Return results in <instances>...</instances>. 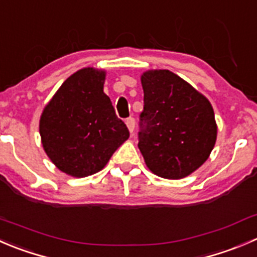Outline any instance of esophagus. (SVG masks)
<instances>
[{
	"label": "esophagus",
	"instance_id": "1",
	"mask_svg": "<svg viewBox=\"0 0 257 257\" xmlns=\"http://www.w3.org/2000/svg\"><path fill=\"white\" fill-rule=\"evenodd\" d=\"M125 124H126V126H128L129 132H131V133H133L134 128H136V120H134V118H128V119H126Z\"/></svg>",
	"mask_w": 257,
	"mask_h": 257
}]
</instances>
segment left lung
Instances as JSON below:
<instances>
[{"label": "left lung", "instance_id": "obj_1", "mask_svg": "<svg viewBox=\"0 0 257 257\" xmlns=\"http://www.w3.org/2000/svg\"><path fill=\"white\" fill-rule=\"evenodd\" d=\"M144 108L138 147L157 176L181 179L210 157L217 124L205 95L169 70H148L141 76Z\"/></svg>", "mask_w": 257, "mask_h": 257}]
</instances>
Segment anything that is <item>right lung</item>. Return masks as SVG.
<instances>
[{
  "mask_svg": "<svg viewBox=\"0 0 257 257\" xmlns=\"http://www.w3.org/2000/svg\"><path fill=\"white\" fill-rule=\"evenodd\" d=\"M105 71L84 68L69 76L40 118L47 157L61 172L83 178L101 171L129 138L104 93Z\"/></svg>",
  "mask_w": 257,
  "mask_h": 257,
  "instance_id": "right-lung-1",
  "label": "right lung"
}]
</instances>
